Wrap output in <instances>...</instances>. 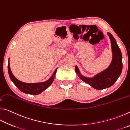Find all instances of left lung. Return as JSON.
Returning <instances> with one entry per match:
<instances>
[{
    "mask_svg": "<svg viewBox=\"0 0 130 130\" xmlns=\"http://www.w3.org/2000/svg\"><path fill=\"white\" fill-rule=\"evenodd\" d=\"M107 35L111 41L112 58L109 67L92 77H87L81 74L78 67L76 65L75 71L81 80L98 90L111 87L119 77L122 72V55L116 41L111 33Z\"/></svg>",
    "mask_w": 130,
    "mask_h": 130,
    "instance_id": "left-lung-1",
    "label": "left lung"
}]
</instances>
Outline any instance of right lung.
Returning a JSON list of instances; mask_svg holds the SVG:
<instances>
[{
	"label": "right lung",
	"mask_w": 130,
	"mask_h": 130,
	"mask_svg": "<svg viewBox=\"0 0 130 130\" xmlns=\"http://www.w3.org/2000/svg\"><path fill=\"white\" fill-rule=\"evenodd\" d=\"M57 68L54 70L52 76L48 79L47 80L42 83H24L22 81H19L12 74L11 70L10 69V58L8 59V72L9 74L10 78L12 83L14 84L15 86L18 88L23 93L32 94V95H37L41 93L43 91L46 89L50 85L52 84L54 80L55 76H56Z\"/></svg>",
	"instance_id": "obj_1"
}]
</instances>
